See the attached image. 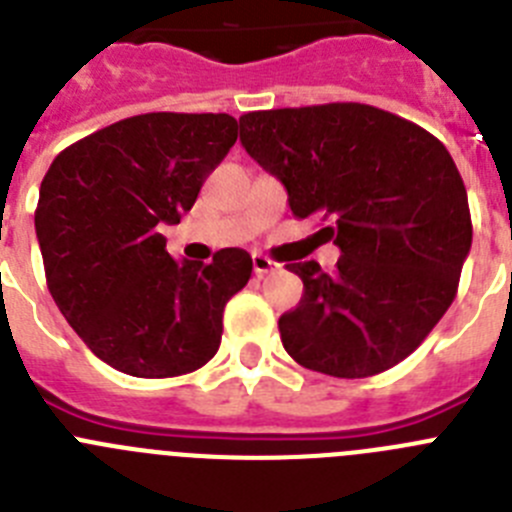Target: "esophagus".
Returning a JSON list of instances; mask_svg holds the SVG:
<instances>
[{
	"instance_id": "obj_1",
	"label": "esophagus",
	"mask_w": 512,
	"mask_h": 512,
	"mask_svg": "<svg viewBox=\"0 0 512 512\" xmlns=\"http://www.w3.org/2000/svg\"><path fill=\"white\" fill-rule=\"evenodd\" d=\"M277 269H279L277 261L266 259V256H261V253H253V271H256V277H269V274H274Z\"/></svg>"
}]
</instances>
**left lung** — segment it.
<instances>
[{"label": "left lung", "mask_w": 512, "mask_h": 512, "mask_svg": "<svg viewBox=\"0 0 512 512\" xmlns=\"http://www.w3.org/2000/svg\"><path fill=\"white\" fill-rule=\"evenodd\" d=\"M241 143L284 184L297 220L341 248L336 271L287 264L305 292L279 318L312 372L374 377L408 359L454 302L472 248L467 189L441 140L372 104L241 115Z\"/></svg>", "instance_id": "obj_1"}]
</instances>
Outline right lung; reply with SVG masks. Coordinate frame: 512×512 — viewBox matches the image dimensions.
I'll return each mask as SVG.
<instances>
[{"mask_svg":"<svg viewBox=\"0 0 512 512\" xmlns=\"http://www.w3.org/2000/svg\"><path fill=\"white\" fill-rule=\"evenodd\" d=\"M238 138L225 112H148L76 140L40 184L35 233L63 318L104 364L130 377L197 372L220 348L223 310L251 256L223 248L176 264V225Z\"/></svg>","mask_w":512,"mask_h":512,"instance_id":"1","label":"right lung"}]
</instances>
